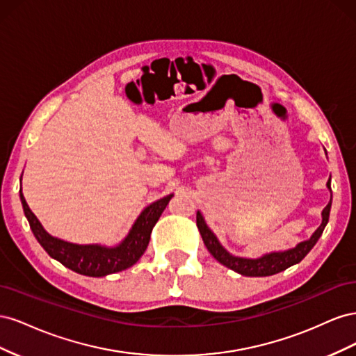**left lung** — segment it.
Masks as SVG:
<instances>
[{"label": "left lung", "instance_id": "obj_1", "mask_svg": "<svg viewBox=\"0 0 356 356\" xmlns=\"http://www.w3.org/2000/svg\"><path fill=\"white\" fill-rule=\"evenodd\" d=\"M327 187L331 190L330 179L327 182ZM330 209H331V200L324 208V211H322L321 225L318 227V230L312 234V238L309 241L298 243L296 248H293V250L268 254L261 258H257V260H248V258H239V257L230 255L220 245L217 238H215V234L208 229V225L204 224V220H203L200 212H197L196 220H197V229L202 234V239L215 260L243 276H272V275H276L279 272L285 270V268L291 267L293 264L300 263L309 254V251L315 246V243L321 238L322 232H324V229H325V225L330 218Z\"/></svg>", "mask_w": 356, "mask_h": 356}]
</instances>
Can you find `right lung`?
I'll return each mask as SVG.
<instances>
[{"mask_svg":"<svg viewBox=\"0 0 356 356\" xmlns=\"http://www.w3.org/2000/svg\"><path fill=\"white\" fill-rule=\"evenodd\" d=\"M172 196L174 195H169L147 207L135 221L127 238L120 245L115 248H105L99 245H74L53 238L42 229L35 215L29 209L22 195V187H20V200H22L24 212L40 245L44 248L51 258L71 268L72 272L92 277L122 272L124 268L134 266L141 258L148 246L153 227L159 221L161 212L168 207Z\"/></svg>","mask_w":356,"mask_h":356,"instance_id":"add662e5","label":"right lung"}]
</instances>
